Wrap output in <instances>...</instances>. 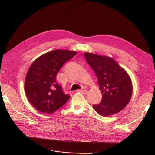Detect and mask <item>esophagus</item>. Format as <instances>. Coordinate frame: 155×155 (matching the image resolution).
I'll return each instance as SVG.
<instances>
[{"label": "esophagus", "mask_w": 155, "mask_h": 155, "mask_svg": "<svg viewBox=\"0 0 155 155\" xmlns=\"http://www.w3.org/2000/svg\"><path fill=\"white\" fill-rule=\"evenodd\" d=\"M87 90H77V92L78 93H81V94H86L87 93Z\"/></svg>", "instance_id": "esophagus-1"}]
</instances>
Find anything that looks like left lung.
<instances>
[{
    "label": "left lung",
    "mask_w": 155,
    "mask_h": 155,
    "mask_svg": "<svg viewBox=\"0 0 155 155\" xmlns=\"http://www.w3.org/2000/svg\"><path fill=\"white\" fill-rule=\"evenodd\" d=\"M84 58L94 72L102 98L95 111L101 116L108 117L120 112L129 103L132 84L126 71L112 58L90 53H84Z\"/></svg>",
    "instance_id": "8db88e82"
}]
</instances>
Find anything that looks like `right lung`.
Listing matches in <instances>:
<instances>
[{
	"label": "right lung",
	"instance_id": "1",
	"mask_svg": "<svg viewBox=\"0 0 155 155\" xmlns=\"http://www.w3.org/2000/svg\"><path fill=\"white\" fill-rule=\"evenodd\" d=\"M77 53L55 50L42 54L31 64L25 78V90L28 100L38 111L52 114L70 99L56 81V75L63 64Z\"/></svg>",
	"mask_w": 155,
	"mask_h": 155
}]
</instances>
